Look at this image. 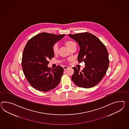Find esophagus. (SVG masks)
<instances>
[{
	"label": "esophagus",
	"instance_id": "obj_1",
	"mask_svg": "<svg viewBox=\"0 0 129 129\" xmlns=\"http://www.w3.org/2000/svg\"><path fill=\"white\" fill-rule=\"evenodd\" d=\"M68 68H69V67H68V66H64L63 67V69H64V70H65L66 69H68Z\"/></svg>",
	"mask_w": 129,
	"mask_h": 129
}]
</instances>
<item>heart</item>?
<instances>
[{
  "label": "heart",
  "mask_w": 129,
  "mask_h": 129,
  "mask_svg": "<svg viewBox=\"0 0 129 129\" xmlns=\"http://www.w3.org/2000/svg\"><path fill=\"white\" fill-rule=\"evenodd\" d=\"M66 46L68 47L69 48H70V47H72L73 46H75L76 45L75 42H74V41H67L66 42ZM58 49H59V47L58 44H55L53 46V52L54 53H58Z\"/></svg>",
  "instance_id": "b5f03b06"
}]
</instances>
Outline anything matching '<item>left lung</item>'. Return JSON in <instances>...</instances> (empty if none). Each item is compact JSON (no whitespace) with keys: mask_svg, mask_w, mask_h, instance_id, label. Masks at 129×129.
I'll use <instances>...</instances> for the list:
<instances>
[{"mask_svg":"<svg viewBox=\"0 0 129 129\" xmlns=\"http://www.w3.org/2000/svg\"><path fill=\"white\" fill-rule=\"evenodd\" d=\"M80 47L79 63L84 61L85 68L81 71L73 67L72 80L76 85L90 88L97 85L106 74L109 65V54L106 47L94 35L88 33L69 35Z\"/></svg>","mask_w":129,"mask_h":129,"instance_id":"obj_1","label":"left lung"}]
</instances>
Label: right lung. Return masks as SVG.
Segmentation results:
<instances>
[{
	"instance_id": "add662e5",
	"label": "right lung",
	"mask_w": 129,
	"mask_h": 129,
	"mask_svg": "<svg viewBox=\"0 0 129 129\" xmlns=\"http://www.w3.org/2000/svg\"><path fill=\"white\" fill-rule=\"evenodd\" d=\"M65 35L42 33L26 44L22 55V69L29 83L36 90L50 91L60 83L63 68L58 66L51 70L47 65L48 60L54 57L53 45Z\"/></svg>"
}]
</instances>
